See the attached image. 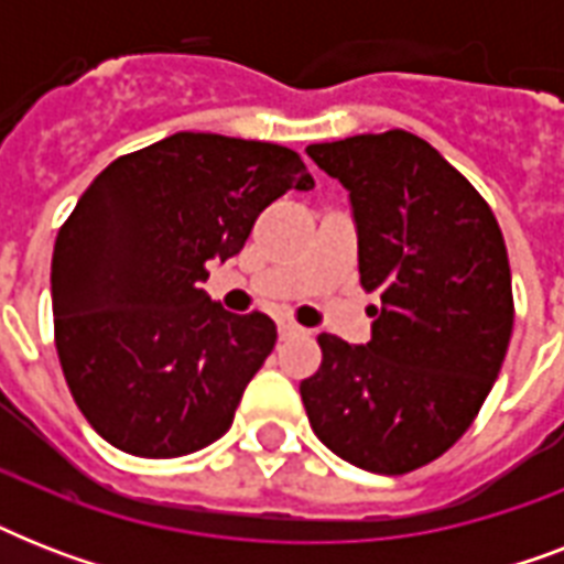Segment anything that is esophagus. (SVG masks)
Returning <instances> with one entry per match:
<instances>
[{"label": "esophagus", "instance_id": "esophagus-1", "mask_svg": "<svg viewBox=\"0 0 564 564\" xmlns=\"http://www.w3.org/2000/svg\"><path fill=\"white\" fill-rule=\"evenodd\" d=\"M278 330H281V336L304 334V327H299V325H295V322H286V318H281V322H278Z\"/></svg>", "mask_w": 564, "mask_h": 564}]
</instances>
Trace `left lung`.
Instances as JSON below:
<instances>
[{
  "label": "left lung",
  "instance_id": "obj_1",
  "mask_svg": "<svg viewBox=\"0 0 564 564\" xmlns=\"http://www.w3.org/2000/svg\"><path fill=\"white\" fill-rule=\"evenodd\" d=\"M348 189L360 283L380 295L371 339L318 336L301 380L310 427L345 463L406 474L471 427L507 357L516 304L507 242L465 175L410 131L307 145Z\"/></svg>",
  "mask_w": 564,
  "mask_h": 564
}]
</instances>
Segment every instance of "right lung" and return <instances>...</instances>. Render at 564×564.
<instances>
[{
	"label": "right lung",
	"mask_w": 564,
	"mask_h": 564,
	"mask_svg": "<svg viewBox=\"0 0 564 564\" xmlns=\"http://www.w3.org/2000/svg\"><path fill=\"white\" fill-rule=\"evenodd\" d=\"M313 175L286 145L178 131L99 172L52 254L55 348L78 410L105 442L149 459L225 436L272 354L263 313L202 290L257 216Z\"/></svg>",
	"instance_id": "add662e5"
}]
</instances>
